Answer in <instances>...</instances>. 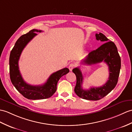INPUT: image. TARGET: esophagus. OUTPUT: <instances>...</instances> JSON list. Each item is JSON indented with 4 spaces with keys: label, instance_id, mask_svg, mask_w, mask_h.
<instances>
[{
    "label": "esophagus",
    "instance_id": "esophagus-1",
    "mask_svg": "<svg viewBox=\"0 0 132 132\" xmlns=\"http://www.w3.org/2000/svg\"><path fill=\"white\" fill-rule=\"evenodd\" d=\"M74 66H75V65H74V64H73V63L70 64V65L69 66V69L70 71H71L72 69L74 68Z\"/></svg>",
    "mask_w": 132,
    "mask_h": 132
}]
</instances>
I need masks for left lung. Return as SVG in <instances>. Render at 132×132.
Instances as JSON below:
<instances>
[{
  "instance_id": "1",
  "label": "left lung",
  "mask_w": 132,
  "mask_h": 132,
  "mask_svg": "<svg viewBox=\"0 0 132 132\" xmlns=\"http://www.w3.org/2000/svg\"><path fill=\"white\" fill-rule=\"evenodd\" d=\"M96 37L97 40H101L104 43L97 50L90 52L81 62L87 65L105 62L109 66V80L102 86L84 90L81 86L83 76L80 69L76 67L72 70L76 77L75 92L79 97L87 100L97 101L108 95L117 84L121 68L120 57L114 43L109 41L110 40L101 32L99 34H96Z\"/></svg>"
}]
</instances>
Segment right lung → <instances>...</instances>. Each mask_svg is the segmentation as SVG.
<instances>
[{
  "mask_svg": "<svg viewBox=\"0 0 132 132\" xmlns=\"http://www.w3.org/2000/svg\"><path fill=\"white\" fill-rule=\"evenodd\" d=\"M42 30L33 29L26 34L21 36L12 49L10 57V73L12 84L23 97L29 100H43L51 97L57 90L58 81L62 76L69 72V69L64 68L52 73L47 82L41 85H31L23 80L18 67L21 54L30 40L37 35L36 32Z\"/></svg>",
  "mask_w": 132,
  "mask_h": 132,
  "instance_id": "right-lung-1",
  "label": "right lung"
}]
</instances>
